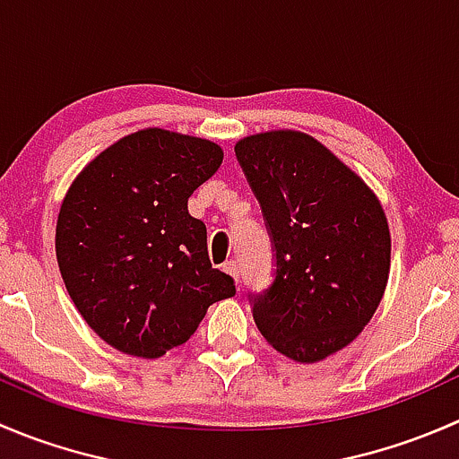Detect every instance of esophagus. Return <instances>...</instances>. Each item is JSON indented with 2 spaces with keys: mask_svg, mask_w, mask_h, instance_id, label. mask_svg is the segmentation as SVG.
Returning a JSON list of instances; mask_svg holds the SVG:
<instances>
[{
  "mask_svg": "<svg viewBox=\"0 0 459 459\" xmlns=\"http://www.w3.org/2000/svg\"><path fill=\"white\" fill-rule=\"evenodd\" d=\"M224 273H229L230 277H235V281H238V284H239V266H238V262H226L224 264Z\"/></svg>",
  "mask_w": 459,
  "mask_h": 459,
  "instance_id": "1",
  "label": "esophagus"
}]
</instances>
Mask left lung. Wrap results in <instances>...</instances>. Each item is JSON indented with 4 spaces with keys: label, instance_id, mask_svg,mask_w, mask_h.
Returning <instances> with one entry per match:
<instances>
[{
    "label": "left lung",
    "instance_id": "8db88e82",
    "mask_svg": "<svg viewBox=\"0 0 459 459\" xmlns=\"http://www.w3.org/2000/svg\"><path fill=\"white\" fill-rule=\"evenodd\" d=\"M271 238L275 271L248 293L259 333L286 358L319 362L359 335L388 280L391 235L371 188L298 131L235 146Z\"/></svg>",
    "mask_w": 459,
    "mask_h": 459
}]
</instances>
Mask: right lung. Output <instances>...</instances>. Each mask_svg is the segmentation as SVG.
Here are the masks:
<instances>
[{
  "instance_id": "1",
  "label": "right lung",
  "mask_w": 459,
  "mask_h": 459,
  "mask_svg": "<svg viewBox=\"0 0 459 459\" xmlns=\"http://www.w3.org/2000/svg\"><path fill=\"white\" fill-rule=\"evenodd\" d=\"M224 152L200 137L146 128L80 173L57 217L59 271L88 326L122 353L160 358L184 344L233 277L211 266L206 224L188 197Z\"/></svg>"
}]
</instances>
